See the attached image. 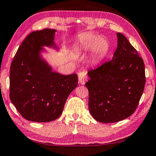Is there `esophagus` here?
Returning <instances> with one entry per match:
<instances>
[{
	"label": "esophagus",
	"mask_w": 156,
	"mask_h": 156,
	"mask_svg": "<svg viewBox=\"0 0 156 156\" xmlns=\"http://www.w3.org/2000/svg\"><path fill=\"white\" fill-rule=\"evenodd\" d=\"M78 81L79 83L82 85H85L86 81L87 80V73L85 71H80L78 73Z\"/></svg>",
	"instance_id": "obj_1"
}]
</instances>
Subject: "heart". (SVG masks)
Here are the masks:
<instances>
[{
  "mask_svg": "<svg viewBox=\"0 0 156 156\" xmlns=\"http://www.w3.org/2000/svg\"><path fill=\"white\" fill-rule=\"evenodd\" d=\"M78 48L83 52H91L94 60L100 62L108 54L110 44L105 37L87 34L80 38Z\"/></svg>",
  "mask_w": 156,
  "mask_h": 156,
  "instance_id": "heart-1",
  "label": "heart"
}]
</instances>
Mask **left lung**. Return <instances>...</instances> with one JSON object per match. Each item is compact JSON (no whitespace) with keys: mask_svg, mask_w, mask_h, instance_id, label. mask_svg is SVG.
<instances>
[{"mask_svg":"<svg viewBox=\"0 0 156 156\" xmlns=\"http://www.w3.org/2000/svg\"><path fill=\"white\" fill-rule=\"evenodd\" d=\"M117 48L112 60L87 72L89 110L101 123H114L135 112L144 91L143 60L126 37L118 33Z\"/></svg>","mask_w":156,"mask_h":156,"instance_id":"8db88e82","label":"left lung"}]
</instances>
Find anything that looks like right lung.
<instances>
[{
	"mask_svg": "<svg viewBox=\"0 0 156 156\" xmlns=\"http://www.w3.org/2000/svg\"><path fill=\"white\" fill-rule=\"evenodd\" d=\"M56 30L29 34L19 47L11 64L9 97L22 117L34 122H49L63 111L69 95L78 86L76 73L53 71L44 58V46L58 51L54 41Z\"/></svg>",
	"mask_w": 156,
	"mask_h": 156,
	"instance_id": "obj_1",
	"label": "right lung"
}]
</instances>
